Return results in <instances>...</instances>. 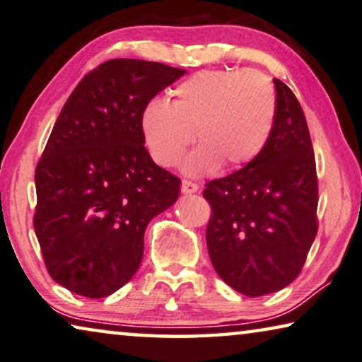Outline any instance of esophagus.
I'll return each mask as SVG.
<instances>
[{
  "label": "esophagus",
  "mask_w": 362,
  "mask_h": 362,
  "mask_svg": "<svg viewBox=\"0 0 362 362\" xmlns=\"http://www.w3.org/2000/svg\"><path fill=\"white\" fill-rule=\"evenodd\" d=\"M199 191V186L196 185V182H192V181H187V180H185L181 182V192L182 194H194V192H197Z\"/></svg>",
  "instance_id": "34e87169"
}]
</instances>
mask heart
Instances as JSON below:
<instances>
[{
    "label": "heart",
    "mask_w": 362,
    "mask_h": 362,
    "mask_svg": "<svg viewBox=\"0 0 362 362\" xmlns=\"http://www.w3.org/2000/svg\"><path fill=\"white\" fill-rule=\"evenodd\" d=\"M276 91L255 70H204L180 83L173 101L153 98L140 125L156 163L171 168L196 139L201 145L182 161L189 176L253 161L268 145L276 120Z\"/></svg>",
    "instance_id": "b5f03b06"
}]
</instances>
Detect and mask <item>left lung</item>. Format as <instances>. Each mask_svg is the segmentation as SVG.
<instances>
[{
	"mask_svg": "<svg viewBox=\"0 0 362 362\" xmlns=\"http://www.w3.org/2000/svg\"><path fill=\"white\" fill-rule=\"evenodd\" d=\"M268 145L245 168L206 185L212 207L207 250L214 269L240 294L284 289L317 235L318 185L307 120L291 88L274 80Z\"/></svg>",
	"mask_w": 362,
	"mask_h": 362,
	"instance_id": "1",
	"label": "left lung"
}]
</instances>
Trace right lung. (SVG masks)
Returning a JSON list of instances; mask_svg holds the SVG:
<instances>
[{"label": "right lung", "instance_id": "1", "mask_svg": "<svg viewBox=\"0 0 362 362\" xmlns=\"http://www.w3.org/2000/svg\"><path fill=\"white\" fill-rule=\"evenodd\" d=\"M158 62L114 59L78 83L35 168L34 230L52 279L101 298L132 279L150 220L181 181L151 160L140 116L185 75Z\"/></svg>", "mask_w": 362, "mask_h": 362}]
</instances>
